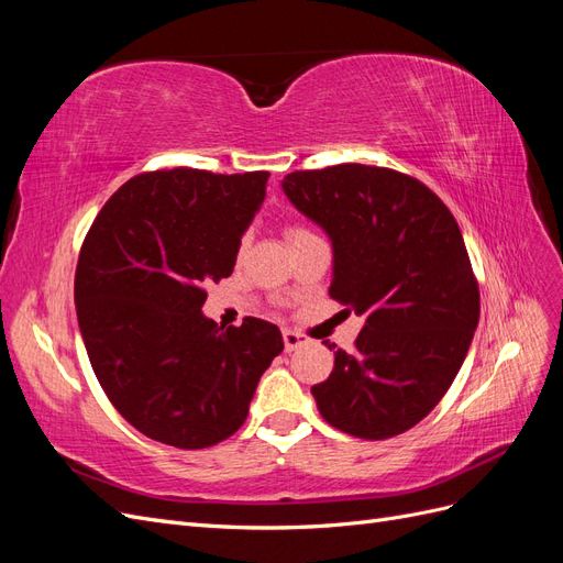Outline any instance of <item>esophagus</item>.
Segmentation results:
<instances>
[{"mask_svg": "<svg viewBox=\"0 0 563 563\" xmlns=\"http://www.w3.org/2000/svg\"><path fill=\"white\" fill-rule=\"evenodd\" d=\"M282 338H284V347H286V352H294V350H298V347H302V345H308V343H310V340L305 338L302 333L291 331V329H284Z\"/></svg>", "mask_w": 563, "mask_h": 563, "instance_id": "34e87169", "label": "esophagus"}]
</instances>
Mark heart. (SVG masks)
Wrapping results in <instances>:
<instances>
[{
  "mask_svg": "<svg viewBox=\"0 0 563 563\" xmlns=\"http://www.w3.org/2000/svg\"><path fill=\"white\" fill-rule=\"evenodd\" d=\"M300 234H308V230H302V228H288V230H286V240L291 242V240H296V236H300Z\"/></svg>",
  "mask_w": 563,
  "mask_h": 563,
  "instance_id": "obj_1",
  "label": "heart"
}]
</instances>
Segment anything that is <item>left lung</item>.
I'll return each instance as SVG.
<instances>
[{
  "instance_id": "obj_1",
  "label": "left lung",
  "mask_w": 563,
  "mask_h": 563,
  "mask_svg": "<svg viewBox=\"0 0 563 563\" xmlns=\"http://www.w3.org/2000/svg\"><path fill=\"white\" fill-rule=\"evenodd\" d=\"M282 187L329 234V296L366 319L356 350H335L331 376L312 387L321 418L360 439L411 430L446 395L479 323L453 213L428 185L383 166L294 172Z\"/></svg>"
}]
</instances>
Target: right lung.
I'll return each mask as SVG.
<instances>
[{"label": "right lung", "mask_w": 563, "mask_h": 563, "mask_svg": "<svg viewBox=\"0 0 563 563\" xmlns=\"http://www.w3.org/2000/svg\"><path fill=\"white\" fill-rule=\"evenodd\" d=\"M267 172L141 174L106 201L75 272L77 321L100 387L122 418L176 449L242 428L253 391L284 350L275 323L223 329L203 284L232 275Z\"/></svg>", "instance_id": "right-lung-1"}]
</instances>
